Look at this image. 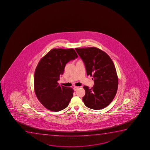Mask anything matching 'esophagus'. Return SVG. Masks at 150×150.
<instances>
[{"label":"esophagus","instance_id":"34e87169","mask_svg":"<svg viewBox=\"0 0 150 150\" xmlns=\"http://www.w3.org/2000/svg\"><path fill=\"white\" fill-rule=\"evenodd\" d=\"M78 88H79V87L75 86L74 87V88H73V89H74V91H76V90H77Z\"/></svg>","mask_w":150,"mask_h":150}]
</instances>
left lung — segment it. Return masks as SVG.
<instances>
[{"label":"left lung","instance_id":"left-lung-1","mask_svg":"<svg viewBox=\"0 0 150 150\" xmlns=\"http://www.w3.org/2000/svg\"><path fill=\"white\" fill-rule=\"evenodd\" d=\"M84 63L87 76L92 77L91 88L84 86L82 100L87 107L95 110L104 108L113 100L118 88V76L114 63L104 51L95 47L75 48Z\"/></svg>","mask_w":150,"mask_h":150}]
</instances>
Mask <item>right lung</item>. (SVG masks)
I'll use <instances>...</instances> for the list:
<instances>
[{
	"label": "right lung",
	"mask_w": 150,
	"mask_h": 150,
	"mask_svg": "<svg viewBox=\"0 0 150 150\" xmlns=\"http://www.w3.org/2000/svg\"><path fill=\"white\" fill-rule=\"evenodd\" d=\"M73 49H53L43 57L35 68L34 89L42 105L49 110L59 111L67 108L74 90L58 83L66 64L77 58Z\"/></svg>",
	"instance_id": "add662e5"
}]
</instances>
